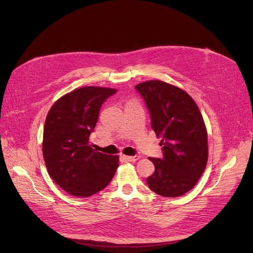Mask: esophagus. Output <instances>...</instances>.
I'll return each instance as SVG.
<instances>
[{"label":"esophagus","mask_w":253,"mask_h":253,"mask_svg":"<svg viewBox=\"0 0 253 253\" xmlns=\"http://www.w3.org/2000/svg\"><path fill=\"white\" fill-rule=\"evenodd\" d=\"M125 158L128 162H135V161L140 159V156H138V155H135V156H125Z\"/></svg>","instance_id":"34e87169"}]
</instances>
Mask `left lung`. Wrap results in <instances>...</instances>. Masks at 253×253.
Wrapping results in <instances>:
<instances>
[{
	"instance_id": "1",
	"label": "left lung",
	"mask_w": 253,
	"mask_h": 253,
	"mask_svg": "<svg viewBox=\"0 0 253 253\" xmlns=\"http://www.w3.org/2000/svg\"><path fill=\"white\" fill-rule=\"evenodd\" d=\"M144 99L150 125L161 138L163 157L148 158L155 172L147 177L151 191L164 197L189 192L203 175L208 162V135L200 111L187 92L162 81L135 86Z\"/></svg>"
}]
</instances>
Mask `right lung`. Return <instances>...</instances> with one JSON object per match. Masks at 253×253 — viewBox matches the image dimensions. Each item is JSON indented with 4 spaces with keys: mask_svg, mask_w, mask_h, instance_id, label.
Returning <instances> with one entry per match:
<instances>
[{
    "mask_svg": "<svg viewBox=\"0 0 253 253\" xmlns=\"http://www.w3.org/2000/svg\"><path fill=\"white\" fill-rule=\"evenodd\" d=\"M116 89L82 87L59 98L48 111L42 153L49 176L67 193L91 196L106 188L118 167V157L89 145L99 110Z\"/></svg>",
    "mask_w": 253,
    "mask_h": 253,
    "instance_id": "right-lung-1",
    "label": "right lung"
}]
</instances>
